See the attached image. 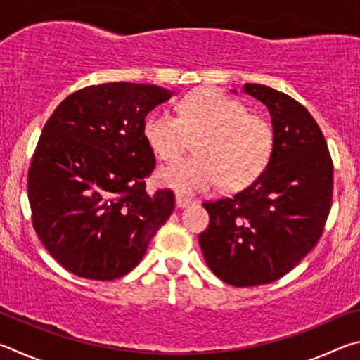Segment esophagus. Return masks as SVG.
Returning <instances> with one entry per match:
<instances>
[{
	"instance_id": "esophagus-1",
	"label": "esophagus",
	"mask_w": 360,
	"mask_h": 360,
	"mask_svg": "<svg viewBox=\"0 0 360 360\" xmlns=\"http://www.w3.org/2000/svg\"><path fill=\"white\" fill-rule=\"evenodd\" d=\"M191 203H192V200L188 197H184V195H181V193L176 195V206H178V208H186V206H188Z\"/></svg>"
}]
</instances>
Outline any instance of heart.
Masks as SVG:
<instances>
[{
	"label": "heart",
	"mask_w": 360,
	"mask_h": 360,
	"mask_svg": "<svg viewBox=\"0 0 360 360\" xmlns=\"http://www.w3.org/2000/svg\"><path fill=\"white\" fill-rule=\"evenodd\" d=\"M143 136L162 160H174L197 138L198 155L182 158L158 172L162 184L182 193L208 192L222 182L241 191L257 181L271 160L275 133L265 117L246 112L241 101L214 87L187 94L178 115L154 111L143 124Z\"/></svg>",
	"instance_id": "obj_1"
}]
</instances>
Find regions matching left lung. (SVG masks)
<instances>
[{
    "label": "left lung",
    "mask_w": 360,
    "mask_h": 360,
    "mask_svg": "<svg viewBox=\"0 0 360 360\" xmlns=\"http://www.w3.org/2000/svg\"><path fill=\"white\" fill-rule=\"evenodd\" d=\"M243 90L270 111L271 160L245 191L203 203L210 225L198 236L210 270L235 288L289 273L319 241L333 193L330 152L308 109L266 85Z\"/></svg>",
    "instance_id": "8db88e82"
}]
</instances>
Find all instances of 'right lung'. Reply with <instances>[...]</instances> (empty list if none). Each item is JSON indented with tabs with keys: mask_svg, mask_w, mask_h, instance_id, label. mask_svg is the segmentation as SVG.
Segmentation results:
<instances>
[{
	"mask_svg": "<svg viewBox=\"0 0 360 360\" xmlns=\"http://www.w3.org/2000/svg\"><path fill=\"white\" fill-rule=\"evenodd\" d=\"M173 92L108 82L77 90L46 122L28 169L34 231L65 270L95 281L130 273L174 210V193L146 191L155 168L146 115Z\"/></svg>",
	"mask_w": 360,
	"mask_h": 360,
	"instance_id": "1",
	"label": "right lung"
}]
</instances>
